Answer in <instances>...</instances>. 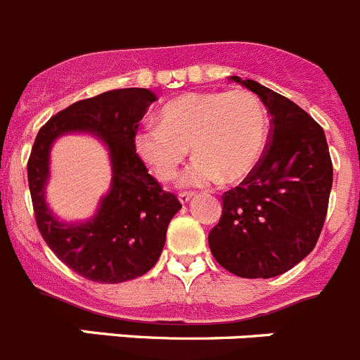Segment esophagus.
Here are the masks:
<instances>
[{
  "instance_id": "esophagus-1",
  "label": "esophagus",
  "mask_w": 360,
  "mask_h": 360,
  "mask_svg": "<svg viewBox=\"0 0 360 360\" xmlns=\"http://www.w3.org/2000/svg\"><path fill=\"white\" fill-rule=\"evenodd\" d=\"M193 196H194V193H180V194H178V198H180L182 205L189 203V201L193 200Z\"/></svg>"
}]
</instances>
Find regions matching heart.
Here are the masks:
<instances>
[{"instance_id":"heart-1","label":"heart","mask_w":360,"mask_h":360,"mask_svg":"<svg viewBox=\"0 0 360 360\" xmlns=\"http://www.w3.org/2000/svg\"><path fill=\"white\" fill-rule=\"evenodd\" d=\"M269 112L252 91L186 94L167 102L159 123H146L134 138L136 153L162 182L174 180L189 155L184 184L207 187L217 182H237L262 159L269 139Z\"/></svg>"}]
</instances>
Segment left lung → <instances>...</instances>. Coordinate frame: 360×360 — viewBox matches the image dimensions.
Segmentation results:
<instances>
[{
	"label": "left lung",
	"instance_id": "8db88e82",
	"mask_svg": "<svg viewBox=\"0 0 360 360\" xmlns=\"http://www.w3.org/2000/svg\"><path fill=\"white\" fill-rule=\"evenodd\" d=\"M231 79L269 109L262 159L235 189L222 194V214L208 233L221 266L248 279H269L302 262L323 228L332 187L325 132L302 108L256 81Z\"/></svg>",
	"mask_w": 360,
	"mask_h": 360
}]
</instances>
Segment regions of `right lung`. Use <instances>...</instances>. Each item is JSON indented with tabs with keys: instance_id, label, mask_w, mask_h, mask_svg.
<instances>
[{
	"instance_id": "obj_1",
	"label": "right lung",
	"mask_w": 360,
	"mask_h": 360,
	"mask_svg": "<svg viewBox=\"0 0 360 360\" xmlns=\"http://www.w3.org/2000/svg\"><path fill=\"white\" fill-rule=\"evenodd\" d=\"M146 88H120L74 102L42 125L28 159L37 228L68 269L94 283H123L148 272L159 259L169 221L182 205L162 189L136 153L139 120L155 101ZM70 130L101 135L112 153L113 186L90 223L60 225L46 210L43 186L50 143Z\"/></svg>"
}]
</instances>
